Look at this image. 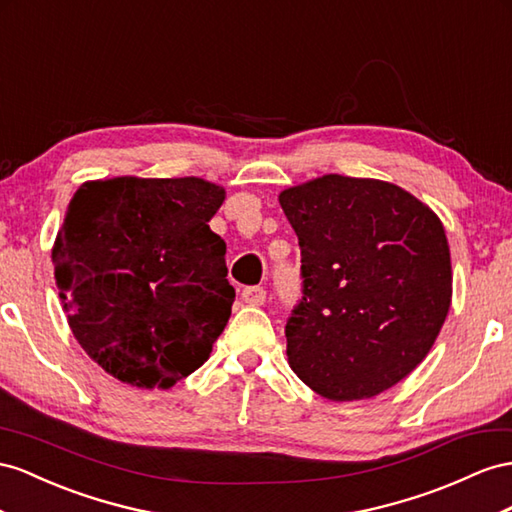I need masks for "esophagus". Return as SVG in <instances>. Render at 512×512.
Segmentation results:
<instances>
[{
	"label": "esophagus",
	"instance_id": "esophagus-1",
	"mask_svg": "<svg viewBox=\"0 0 512 512\" xmlns=\"http://www.w3.org/2000/svg\"><path fill=\"white\" fill-rule=\"evenodd\" d=\"M242 300H244L246 305H251V307L264 305L266 303V290H264V287H259V285L246 287V290L242 292Z\"/></svg>",
	"mask_w": 512,
	"mask_h": 512
}]
</instances>
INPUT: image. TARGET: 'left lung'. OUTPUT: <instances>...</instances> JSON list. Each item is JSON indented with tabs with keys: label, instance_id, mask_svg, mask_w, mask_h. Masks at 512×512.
<instances>
[{
	"label": "left lung",
	"instance_id": "8db88e82",
	"mask_svg": "<svg viewBox=\"0 0 512 512\" xmlns=\"http://www.w3.org/2000/svg\"><path fill=\"white\" fill-rule=\"evenodd\" d=\"M298 235L303 298L287 359L320 396H378L424 361L450 311L452 264L437 214L378 179L324 175L279 194Z\"/></svg>",
	"mask_w": 512,
	"mask_h": 512
}]
</instances>
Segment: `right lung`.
<instances>
[{"instance_id":"add662e5","label":"right lung","mask_w":512,"mask_h":512,"mask_svg":"<svg viewBox=\"0 0 512 512\" xmlns=\"http://www.w3.org/2000/svg\"><path fill=\"white\" fill-rule=\"evenodd\" d=\"M225 188L199 177L82 183L51 251L86 355L121 383L168 389L207 361L231 316Z\"/></svg>"}]
</instances>
